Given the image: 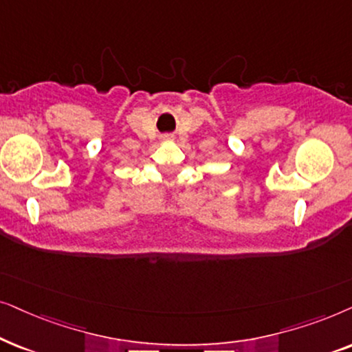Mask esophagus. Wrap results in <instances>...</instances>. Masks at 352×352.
<instances>
[{
  "label": "esophagus",
  "instance_id": "34e87169",
  "mask_svg": "<svg viewBox=\"0 0 352 352\" xmlns=\"http://www.w3.org/2000/svg\"><path fill=\"white\" fill-rule=\"evenodd\" d=\"M162 140H170V135H162Z\"/></svg>",
  "mask_w": 352,
  "mask_h": 352
}]
</instances>
